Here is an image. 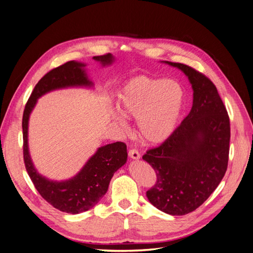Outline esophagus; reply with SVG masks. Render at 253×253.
<instances>
[{
	"label": "esophagus",
	"instance_id": "obj_1",
	"mask_svg": "<svg viewBox=\"0 0 253 253\" xmlns=\"http://www.w3.org/2000/svg\"><path fill=\"white\" fill-rule=\"evenodd\" d=\"M128 156L131 157L132 159H135V160H138V159L140 158L139 152H138V150H136V149L129 150V151H128Z\"/></svg>",
	"mask_w": 253,
	"mask_h": 253
}]
</instances>
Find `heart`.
I'll use <instances>...</instances> for the list:
<instances>
[{
	"instance_id": "b5f03b06",
	"label": "heart",
	"mask_w": 253,
	"mask_h": 253,
	"mask_svg": "<svg viewBox=\"0 0 253 253\" xmlns=\"http://www.w3.org/2000/svg\"><path fill=\"white\" fill-rule=\"evenodd\" d=\"M185 104V90L178 82L138 76L126 82L117 94L116 105L121 115L136 117L141 139L150 144L166 141L175 131ZM120 126L121 116L115 117Z\"/></svg>"
}]
</instances>
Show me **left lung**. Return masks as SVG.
<instances>
[{
  "mask_svg": "<svg viewBox=\"0 0 253 253\" xmlns=\"http://www.w3.org/2000/svg\"><path fill=\"white\" fill-rule=\"evenodd\" d=\"M185 74L193 89L188 116L158 148L142 156L157 180L147 191L149 202L170 215H185L207 201L228 166L230 121L212 81L194 68L162 61Z\"/></svg>",
  "mask_w": 253,
  "mask_h": 253,
  "instance_id": "1",
  "label": "left lung"
}]
</instances>
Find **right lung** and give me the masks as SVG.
I'll use <instances>...</instances> for the list:
<instances>
[{
	"mask_svg": "<svg viewBox=\"0 0 253 253\" xmlns=\"http://www.w3.org/2000/svg\"><path fill=\"white\" fill-rule=\"evenodd\" d=\"M102 66L111 65L115 58L111 53L93 58ZM86 64L70 61L53 68L37 83L23 113V155L26 171L36 189L53 208L62 212L78 214L93 208L108 191L114 173L126 163L127 152L124 142H114L98 148L82 169L67 180H50L44 177L34 166L28 149L29 116L38 99L51 90L67 87H93L85 70Z\"/></svg>",
	"mask_w": 253,
	"mask_h": 253,
	"instance_id": "add662e5",
	"label": "right lung"
}]
</instances>
